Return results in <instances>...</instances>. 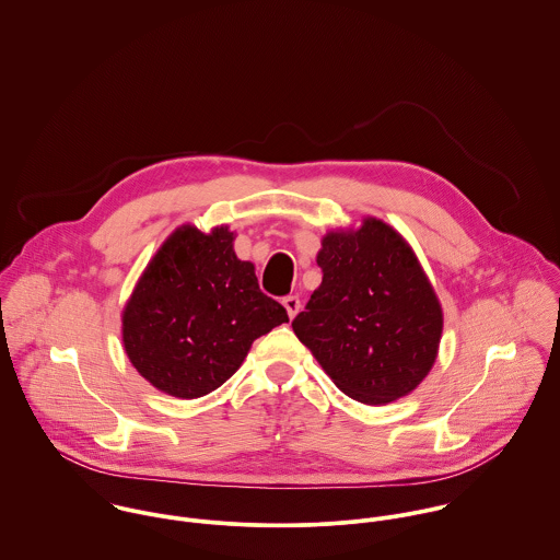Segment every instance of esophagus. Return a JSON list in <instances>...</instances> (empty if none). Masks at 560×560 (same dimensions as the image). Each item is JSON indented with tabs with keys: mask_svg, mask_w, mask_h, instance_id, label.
I'll return each mask as SVG.
<instances>
[{
	"mask_svg": "<svg viewBox=\"0 0 560 560\" xmlns=\"http://www.w3.org/2000/svg\"><path fill=\"white\" fill-rule=\"evenodd\" d=\"M283 307H285L290 317H294V315L301 311V301H299V296H285V299H283Z\"/></svg>",
	"mask_w": 560,
	"mask_h": 560,
	"instance_id": "1",
	"label": "esophagus"
}]
</instances>
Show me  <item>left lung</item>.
<instances>
[{
  "mask_svg": "<svg viewBox=\"0 0 560 560\" xmlns=\"http://www.w3.org/2000/svg\"><path fill=\"white\" fill-rule=\"evenodd\" d=\"M322 283L292 328L348 397L384 406L430 373L442 310L415 250L380 219L328 232L317 253Z\"/></svg>",
  "mask_w": 560,
  "mask_h": 560,
  "instance_id": "1",
  "label": "left lung"
}]
</instances>
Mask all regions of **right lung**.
<instances>
[{
    "label": "right lung",
    "mask_w": 560,
    "mask_h": 560,
    "mask_svg": "<svg viewBox=\"0 0 560 560\" xmlns=\"http://www.w3.org/2000/svg\"><path fill=\"white\" fill-rule=\"evenodd\" d=\"M283 322L288 311L259 290L253 264L236 257L234 232L183 225L135 285L122 341L152 386L195 399L230 380L250 343Z\"/></svg>",
    "instance_id": "right-lung-1"
}]
</instances>
